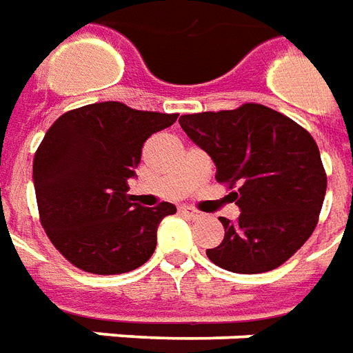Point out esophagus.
<instances>
[{"label":"esophagus","instance_id":"1","mask_svg":"<svg viewBox=\"0 0 353 353\" xmlns=\"http://www.w3.org/2000/svg\"><path fill=\"white\" fill-rule=\"evenodd\" d=\"M179 212L185 215H189L191 219H200V217H202V214H200L199 210H194V208H191V206H181L179 208Z\"/></svg>","mask_w":353,"mask_h":353}]
</instances>
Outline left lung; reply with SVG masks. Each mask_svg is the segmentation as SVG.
I'll return each mask as SVG.
<instances>
[{"instance_id":"left-lung-1","label":"left lung","mask_w":353,"mask_h":353,"mask_svg":"<svg viewBox=\"0 0 353 353\" xmlns=\"http://www.w3.org/2000/svg\"><path fill=\"white\" fill-rule=\"evenodd\" d=\"M189 138L214 161L215 179L229 183L240 208L234 223L221 217L225 238L206 250L225 270L259 274L301 250L318 225L327 176L316 141L289 117L261 103L230 111L181 115Z\"/></svg>"}]
</instances>
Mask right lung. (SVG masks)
Here are the masks:
<instances>
[{
  "instance_id": "1",
  "label": "right lung",
  "mask_w": 353,
  "mask_h": 353,
  "mask_svg": "<svg viewBox=\"0 0 353 353\" xmlns=\"http://www.w3.org/2000/svg\"><path fill=\"white\" fill-rule=\"evenodd\" d=\"M177 115L101 101L52 123L34 159L41 225L72 265L90 274H123L157 248V229L176 206H139L128 194L145 139Z\"/></svg>"
}]
</instances>
